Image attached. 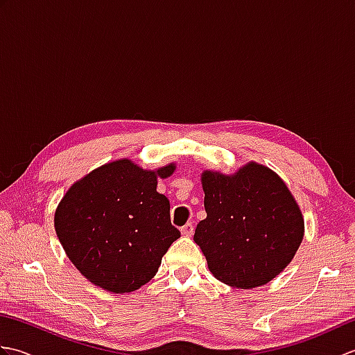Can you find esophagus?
<instances>
[{
  "label": "esophagus",
  "instance_id": "esophagus-1",
  "mask_svg": "<svg viewBox=\"0 0 355 355\" xmlns=\"http://www.w3.org/2000/svg\"><path fill=\"white\" fill-rule=\"evenodd\" d=\"M182 233H183V236H192L193 235V225H192V223H187V224H184L183 227H182Z\"/></svg>",
  "mask_w": 355,
  "mask_h": 355
}]
</instances>
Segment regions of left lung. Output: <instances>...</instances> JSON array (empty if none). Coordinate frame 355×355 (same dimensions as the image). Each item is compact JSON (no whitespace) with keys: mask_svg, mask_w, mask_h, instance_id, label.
Returning <instances> with one entry per match:
<instances>
[{"mask_svg":"<svg viewBox=\"0 0 355 355\" xmlns=\"http://www.w3.org/2000/svg\"><path fill=\"white\" fill-rule=\"evenodd\" d=\"M206 220L193 241L218 281L250 290L268 284L288 266L305 224L293 193L276 172L250 162L232 175L201 173Z\"/></svg>","mask_w":355,"mask_h":355,"instance_id":"obj_1","label":"left lung"}]
</instances>
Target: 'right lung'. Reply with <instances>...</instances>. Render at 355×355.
Segmentation results:
<instances>
[{"instance_id":"add662e5","label":"right lung","mask_w":355,"mask_h":355,"mask_svg":"<svg viewBox=\"0 0 355 355\" xmlns=\"http://www.w3.org/2000/svg\"><path fill=\"white\" fill-rule=\"evenodd\" d=\"M175 163L155 171L128 158L110 162L78 180L55 212V230L69 259L101 288L122 294L155 276L180 230L171 224V205L157 192Z\"/></svg>"}]
</instances>
